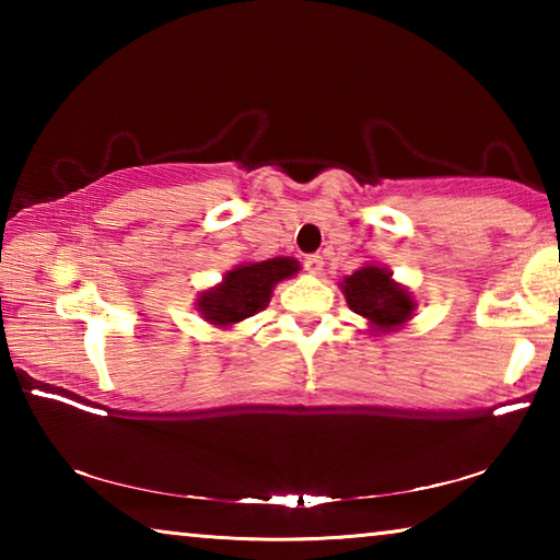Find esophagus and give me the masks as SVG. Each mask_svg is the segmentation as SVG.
<instances>
[{
	"instance_id": "obj_1",
	"label": "esophagus",
	"mask_w": 560,
	"mask_h": 560,
	"mask_svg": "<svg viewBox=\"0 0 560 560\" xmlns=\"http://www.w3.org/2000/svg\"><path fill=\"white\" fill-rule=\"evenodd\" d=\"M303 267L316 277V273L324 271V257H320V254H308V257H303Z\"/></svg>"
}]
</instances>
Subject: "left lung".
I'll return each mask as SVG.
<instances>
[{
    "mask_svg": "<svg viewBox=\"0 0 560 560\" xmlns=\"http://www.w3.org/2000/svg\"><path fill=\"white\" fill-rule=\"evenodd\" d=\"M340 289L346 293L348 306L363 316L375 334H390L412 318L415 299L400 283L393 281V273L365 264L343 279Z\"/></svg>",
    "mask_w": 560,
    "mask_h": 560,
    "instance_id": "1",
    "label": "left lung"
}]
</instances>
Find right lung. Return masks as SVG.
<instances>
[{"label":"right lung","mask_w":560,"mask_h":560,"mask_svg":"<svg viewBox=\"0 0 560 560\" xmlns=\"http://www.w3.org/2000/svg\"><path fill=\"white\" fill-rule=\"evenodd\" d=\"M299 261L291 257L240 264V267L224 273L222 283L200 293L197 311L212 326L230 328L267 308L273 287L293 277V273H299Z\"/></svg>","instance_id":"right-lung-1"}]
</instances>
